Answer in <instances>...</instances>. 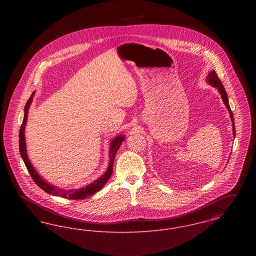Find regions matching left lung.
Masks as SVG:
<instances>
[{"label": "left lung", "instance_id": "obj_1", "mask_svg": "<svg viewBox=\"0 0 256 256\" xmlns=\"http://www.w3.org/2000/svg\"><path fill=\"white\" fill-rule=\"evenodd\" d=\"M206 80L207 82H208L209 84H211L213 87H216V88L218 89V91H219L220 94V96H222V100H224V104H226V108H228V111H230V118H232V128H233L232 130H233V135L235 136L234 118H233V114H232V110H230V102H228V94H226V92L224 87L222 86V82H220V80L218 74H216L215 71H213V70L207 74Z\"/></svg>", "mask_w": 256, "mask_h": 256}]
</instances>
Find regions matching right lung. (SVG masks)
<instances>
[{
	"label": "right lung",
	"instance_id": "add662e5",
	"mask_svg": "<svg viewBox=\"0 0 256 256\" xmlns=\"http://www.w3.org/2000/svg\"><path fill=\"white\" fill-rule=\"evenodd\" d=\"M34 93H32V95L28 98V100L26 104L24 106V119H23V122L20 128V132H19V150H20V154L21 156L24 160V165L26 167V169L28 170L32 178L34 180V182L36 183L37 185L44 190L45 192H47L48 194L54 196H62L65 198H70V200H82L86 198V196L93 195L95 193H97L98 191H100L104 184L108 182V180L111 176L112 174V169H113V162H114V158L115 154H117L119 148L121 146L122 141L124 140V135H118L116 136L115 139H113L110 143V165L106 172L100 176V178H98L95 182L90 183L89 185H86V187L80 188L78 190H62V189H58L54 186H52V184L46 182L38 174H37L36 170L34 168V166L32 165L30 159L28 158L26 154V138H24V128H26V120H28V108L30 106L32 102V97H34Z\"/></svg>",
	"mask_w": 256,
	"mask_h": 256
}]
</instances>
